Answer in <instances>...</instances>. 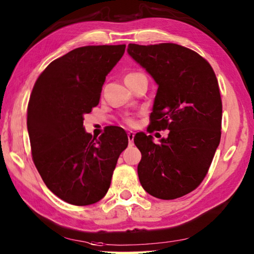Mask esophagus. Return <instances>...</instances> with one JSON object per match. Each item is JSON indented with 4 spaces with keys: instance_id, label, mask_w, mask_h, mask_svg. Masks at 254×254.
I'll use <instances>...</instances> for the list:
<instances>
[{
    "instance_id": "34e87169",
    "label": "esophagus",
    "mask_w": 254,
    "mask_h": 254,
    "mask_svg": "<svg viewBox=\"0 0 254 254\" xmlns=\"http://www.w3.org/2000/svg\"><path fill=\"white\" fill-rule=\"evenodd\" d=\"M127 139H128V144L133 145V141H134V132L128 131L127 132Z\"/></svg>"
}]
</instances>
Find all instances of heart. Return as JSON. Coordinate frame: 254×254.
Here are the masks:
<instances>
[{
  "label": "heart",
  "instance_id": "obj_1",
  "mask_svg": "<svg viewBox=\"0 0 254 254\" xmlns=\"http://www.w3.org/2000/svg\"><path fill=\"white\" fill-rule=\"evenodd\" d=\"M141 74H142V73H140V72H131V73H128V74L126 76V80L133 79V77L139 76V75H141ZM127 124H130V126H132V124L134 123V121H133L132 119H127Z\"/></svg>",
  "mask_w": 254,
  "mask_h": 254
}]
</instances>
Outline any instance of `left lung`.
<instances>
[{
	"label": "left lung",
	"instance_id": "8db88e82",
	"mask_svg": "<svg viewBox=\"0 0 254 254\" xmlns=\"http://www.w3.org/2000/svg\"><path fill=\"white\" fill-rule=\"evenodd\" d=\"M127 52L159 85L147 132L169 130L160 143L145 133L134 136L140 183L158 199H178L203 181L220 143L218 80L205 59L182 45L128 44Z\"/></svg>",
	"mask_w": 254,
	"mask_h": 254
}]
</instances>
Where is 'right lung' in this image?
Returning <instances> with one entry per match:
<instances>
[{
  "mask_svg": "<svg viewBox=\"0 0 254 254\" xmlns=\"http://www.w3.org/2000/svg\"><path fill=\"white\" fill-rule=\"evenodd\" d=\"M126 44L89 45L54 60L36 80L27 105L32 159L41 178L60 199L74 205L96 203L107 194L128 139L110 127L92 137L84 114L99 104L105 76Z\"/></svg>",
  "mask_w": 254,
  "mask_h": 254,
  "instance_id": "right-lung-1",
  "label": "right lung"
}]
</instances>
